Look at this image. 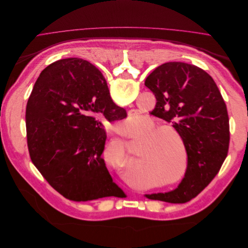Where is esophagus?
Listing matches in <instances>:
<instances>
[{"label": "esophagus", "mask_w": 248, "mask_h": 248, "mask_svg": "<svg viewBox=\"0 0 248 248\" xmlns=\"http://www.w3.org/2000/svg\"><path fill=\"white\" fill-rule=\"evenodd\" d=\"M132 115H134V111H133V110H131V111L129 112V116H132Z\"/></svg>", "instance_id": "1"}]
</instances>
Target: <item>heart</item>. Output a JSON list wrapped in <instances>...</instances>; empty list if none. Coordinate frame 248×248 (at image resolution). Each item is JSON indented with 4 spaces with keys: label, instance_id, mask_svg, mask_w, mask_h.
<instances>
[{
    "label": "heart",
    "instance_id": "heart-1",
    "mask_svg": "<svg viewBox=\"0 0 248 248\" xmlns=\"http://www.w3.org/2000/svg\"><path fill=\"white\" fill-rule=\"evenodd\" d=\"M129 124L136 125L134 122ZM146 133L150 136L140 150L136 171H147L156 180H162L163 186L182 181L187 168V150L182 134L172 127L161 128L155 122L147 127Z\"/></svg>",
    "mask_w": 248,
    "mask_h": 248
}]
</instances>
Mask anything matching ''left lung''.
<instances>
[{"mask_svg":"<svg viewBox=\"0 0 248 248\" xmlns=\"http://www.w3.org/2000/svg\"><path fill=\"white\" fill-rule=\"evenodd\" d=\"M156 97L151 115L163 119L182 134L187 169L181 183L169 192L146 194L172 204L197 197L219 171L230 144L227 106L209 74L182 62L164 63L146 78Z\"/></svg>","mask_w":248,"mask_h":248,"instance_id":"8db88e82","label":"left lung"}]
</instances>
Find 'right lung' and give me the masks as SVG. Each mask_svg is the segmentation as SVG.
Segmentation results:
<instances>
[{
  "label": "right lung",
  "mask_w": 248,
  "mask_h": 248,
  "mask_svg": "<svg viewBox=\"0 0 248 248\" xmlns=\"http://www.w3.org/2000/svg\"><path fill=\"white\" fill-rule=\"evenodd\" d=\"M126 116L93 64L79 58L59 60L43 69L28 100L31 160L52 188L70 201L124 198L101 156L107 140L101 120Z\"/></svg>",
  "instance_id": "add662e5"
}]
</instances>
